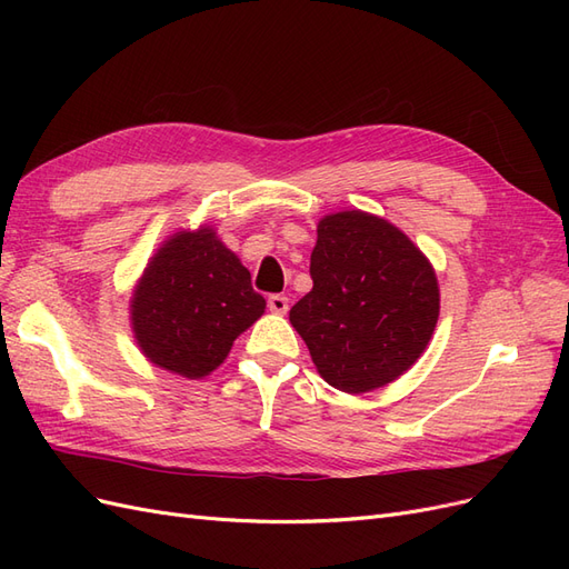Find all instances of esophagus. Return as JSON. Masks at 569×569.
Returning <instances> with one entry per match:
<instances>
[{
  "instance_id": "obj_1",
  "label": "esophagus",
  "mask_w": 569,
  "mask_h": 569,
  "mask_svg": "<svg viewBox=\"0 0 569 569\" xmlns=\"http://www.w3.org/2000/svg\"><path fill=\"white\" fill-rule=\"evenodd\" d=\"M268 308L272 313H287L289 308V299L284 295H270L268 297Z\"/></svg>"
}]
</instances>
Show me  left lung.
I'll return each instance as SVG.
<instances>
[{
    "label": "left lung",
    "mask_w": 569,
    "mask_h": 569,
    "mask_svg": "<svg viewBox=\"0 0 569 569\" xmlns=\"http://www.w3.org/2000/svg\"><path fill=\"white\" fill-rule=\"evenodd\" d=\"M313 289L289 311L322 380L363 393L403 375L439 318L435 270L410 239L363 211L327 216L311 253Z\"/></svg>",
    "instance_id": "left-lung-1"
}]
</instances>
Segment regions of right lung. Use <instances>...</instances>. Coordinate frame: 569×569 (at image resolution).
Returning <instances> with one entry per match:
<instances>
[{
    "mask_svg": "<svg viewBox=\"0 0 569 569\" xmlns=\"http://www.w3.org/2000/svg\"><path fill=\"white\" fill-rule=\"evenodd\" d=\"M263 308L249 270L201 228L168 239L153 256L132 297V330L151 363L197 380L226 360Z\"/></svg>",
    "mask_w": 569,
    "mask_h": 569,
    "instance_id": "add662e5",
    "label": "right lung"
}]
</instances>
